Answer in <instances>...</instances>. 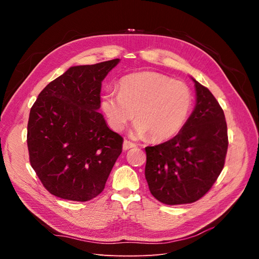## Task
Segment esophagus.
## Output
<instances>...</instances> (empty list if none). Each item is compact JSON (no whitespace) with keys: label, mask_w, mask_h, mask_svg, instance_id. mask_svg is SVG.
Listing matches in <instances>:
<instances>
[{"label":"esophagus","mask_w":259,"mask_h":259,"mask_svg":"<svg viewBox=\"0 0 259 259\" xmlns=\"http://www.w3.org/2000/svg\"><path fill=\"white\" fill-rule=\"evenodd\" d=\"M134 147H136L135 143L131 142V140H124V143H123V150L124 151H126V150H128V149L134 148Z\"/></svg>","instance_id":"esophagus-1"}]
</instances>
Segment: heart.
<instances>
[{
    "instance_id": "b5f03b06",
    "label": "heart",
    "mask_w": 259,
    "mask_h": 259,
    "mask_svg": "<svg viewBox=\"0 0 259 259\" xmlns=\"http://www.w3.org/2000/svg\"><path fill=\"white\" fill-rule=\"evenodd\" d=\"M192 105V93L185 83L149 71L124 76L119 93H106L101 101L113 130H124L136 112L135 134L150 135L156 142L169 139L182 131Z\"/></svg>"
}]
</instances>
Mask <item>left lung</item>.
<instances>
[{
  "instance_id": "obj_1",
  "label": "left lung",
  "mask_w": 259,
  "mask_h": 259,
  "mask_svg": "<svg viewBox=\"0 0 259 259\" xmlns=\"http://www.w3.org/2000/svg\"><path fill=\"white\" fill-rule=\"evenodd\" d=\"M193 81L197 105L185 126L167 142L145 148L149 190L167 205L204 197L221 175L228 150L224 110L207 88Z\"/></svg>"
}]
</instances>
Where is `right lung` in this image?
<instances>
[{
	"label": "right lung",
	"mask_w": 259,
	"mask_h": 259,
	"mask_svg": "<svg viewBox=\"0 0 259 259\" xmlns=\"http://www.w3.org/2000/svg\"><path fill=\"white\" fill-rule=\"evenodd\" d=\"M119 61L71 67L45 86L31 108L29 161L55 197L85 202L105 189L123 138L97 110L101 82Z\"/></svg>",
	"instance_id": "obj_1"
}]
</instances>
